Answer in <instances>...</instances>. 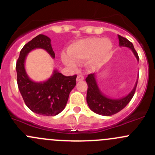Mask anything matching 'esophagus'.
<instances>
[{"label":"esophagus","instance_id":"esophagus-1","mask_svg":"<svg viewBox=\"0 0 155 155\" xmlns=\"http://www.w3.org/2000/svg\"><path fill=\"white\" fill-rule=\"evenodd\" d=\"M84 79V76L82 75H78L77 78H76V81L79 82V81H82Z\"/></svg>","mask_w":155,"mask_h":155}]
</instances>
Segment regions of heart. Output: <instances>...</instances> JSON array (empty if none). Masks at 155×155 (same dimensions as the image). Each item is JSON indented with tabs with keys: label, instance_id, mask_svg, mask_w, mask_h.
Returning <instances> with one entry per match:
<instances>
[{
	"label": "heart",
	"instance_id": "1",
	"mask_svg": "<svg viewBox=\"0 0 155 155\" xmlns=\"http://www.w3.org/2000/svg\"><path fill=\"white\" fill-rule=\"evenodd\" d=\"M113 44L109 39L88 37L75 42L68 48V54H62V61L66 66L76 69L77 61H85L88 68L98 66L110 55Z\"/></svg>",
	"mask_w": 155,
	"mask_h": 155
}]
</instances>
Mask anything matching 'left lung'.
I'll return each instance as SVG.
<instances>
[{
	"label": "left lung",
	"instance_id": "1",
	"mask_svg": "<svg viewBox=\"0 0 155 155\" xmlns=\"http://www.w3.org/2000/svg\"><path fill=\"white\" fill-rule=\"evenodd\" d=\"M118 40H119V46L121 47L130 48L135 57L137 58V61H139L138 54L136 51L133 43L130 42L127 39L124 38L121 36L118 35ZM85 81L87 84L86 101L91 110L98 115L110 116L114 114L118 113L129 104L135 93L138 79L136 82L135 85H134V88L131 90V91L125 97L118 98V99H114V98L107 97L101 91L97 83L95 73L89 74L87 76Z\"/></svg>",
	"mask_w": 155,
	"mask_h": 155
}]
</instances>
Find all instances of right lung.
Masks as SVG:
<instances>
[{
  "instance_id": "add662e5",
  "label": "right lung",
  "mask_w": 155,
  "mask_h": 155,
  "mask_svg": "<svg viewBox=\"0 0 155 155\" xmlns=\"http://www.w3.org/2000/svg\"><path fill=\"white\" fill-rule=\"evenodd\" d=\"M36 48H43L54 58L51 40L39 34L21 48L16 62L17 83L26 106L32 112L45 116H54L64 110L70 91L76 86V75L65 76L54 70L51 77L44 82L31 80L26 73L25 64L28 54Z\"/></svg>"
}]
</instances>
